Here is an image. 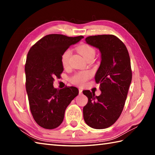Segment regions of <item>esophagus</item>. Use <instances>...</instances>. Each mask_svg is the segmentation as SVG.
I'll list each match as a JSON object with an SVG mask.
<instances>
[{
  "label": "esophagus",
  "instance_id": "1",
  "mask_svg": "<svg viewBox=\"0 0 155 155\" xmlns=\"http://www.w3.org/2000/svg\"><path fill=\"white\" fill-rule=\"evenodd\" d=\"M78 91H79V94H81L82 92H83V90H82L81 88H79V90H78Z\"/></svg>",
  "mask_w": 155,
  "mask_h": 155
}]
</instances>
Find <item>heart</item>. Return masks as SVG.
Segmentation results:
<instances>
[{
    "instance_id": "heart-1",
    "label": "heart",
    "mask_w": 155,
    "mask_h": 155,
    "mask_svg": "<svg viewBox=\"0 0 155 155\" xmlns=\"http://www.w3.org/2000/svg\"><path fill=\"white\" fill-rule=\"evenodd\" d=\"M78 51L83 55V57L86 59L89 58L92 55H94L95 54L94 49L91 47L90 45H88L87 44H83L78 46ZM71 54V51L70 49H67L62 53L61 56V63L63 65V67H67L68 65ZM89 77L90 74L88 72H78V73L73 76V77L72 78V81L77 84L83 85L89 78Z\"/></svg>"
}]
</instances>
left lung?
<instances>
[{"label": "left lung", "mask_w": 155, "mask_h": 155, "mask_svg": "<svg viewBox=\"0 0 155 155\" xmlns=\"http://www.w3.org/2000/svg\"><path fill=\"white\" fill-rule=\"evenodd\" d=\"M85 41L101 52V64L94 78L100 83L101 94L83 92L88 98L83 117L89 127L103 129L113 125L123 110L132 81L130 57L126 46L114 35L91 36Z\"/></svg>", "instance_id": "left-lung-1"}]
</instances>
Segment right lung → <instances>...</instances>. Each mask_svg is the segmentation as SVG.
Masks as SVG:
<instances>
[{
    "label": "right lung",
    "mask_w": 155,
    "mask_h": 155,
    "mask_svg": "<svg viewBox=\"0 0 155 155\" xmlns=\"http://www.w3.org/2000/svg\"><path fill=\"white\" fill-rule=\"evenodd\" d=\"M83 36L69 37L58 34L45 36L28 51L25 64L26 90L32 117L39 126L47 129L58 127L64 119L65 110L77 96V87L57 89L54 78L63 71L61 56Z\"/></svg>",
    "instance_id": "add662e5"
}]
</instances>
